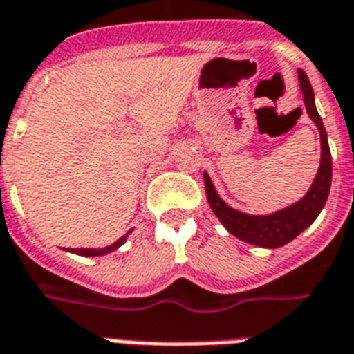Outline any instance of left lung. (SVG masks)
Instances as JSON below:
<instances>
[{
    "label": "left lung",
    "instance_id": "left-lung-1",
    "mask_svg": "<svg viewBox=\"0 0 354 354\" xmlns=\"http://www.w3.org/2000/svg\"><path fill=\"white\" fill-rule=\"evenodd\" d=\"M298 82H300L308 116L313 120V124L319 129V137H321V165H319V170L313 178V184L300 201L292 203L283 210L272 212L266 216L245 214V212L230 208L229 204L219 197L208 172H204V187H206L208 204H210L212 212L216 214L217 219L221 221V225L229 230L230 234L240 238L242 242L266 248V250L281 248L285 243H289L290 240H295L302 230L308 229L315 221L317 216L321 214L324 203L328 198V193H330L332 156L330 148H328V137L324 131L323 120L315 109L313 88L308 80V75L302 69L298 71Z\"/></svg>",
    "mask_w": 354,
    "mask_h": 354
}]
</instances>
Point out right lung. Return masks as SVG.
<instances>
[{
  "label": "right lung",
  "instance_id": "obj_1",
  "mask_svg": "<svg viewBox=\"0 0 354 354\" xmlns=\"http://www.w3.org/2000/svg\"><path fill=\"white\" fill-rule=\"evenodd\" d=\"M133 229L127 230L124 236L118 238L116 242L111 243V245H106V248H101V250H91V248H77V250H73V248H67L65 251H69V253H77V255H82V257H101V255H106V253H112V251H116L120 245H124L127 236H129Z\"/></svg>",
  "mask_w": 354,
  "mask_h": 354
}]
</instances>
